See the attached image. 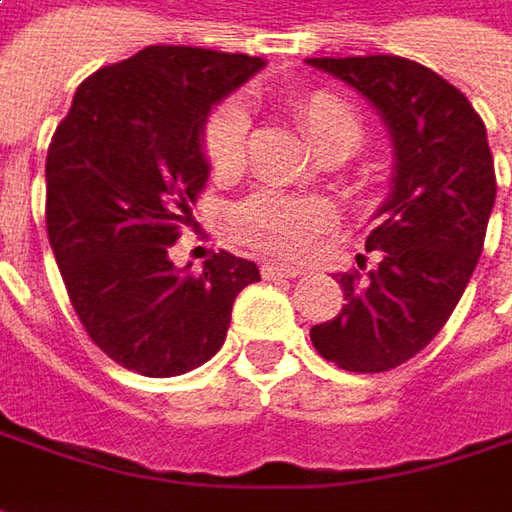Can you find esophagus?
Masks as SVG:
<instances>
[{
    "label": "esophagus",
    "mask_w": 512,
    "mask_h": 512,
    "mask_svg": "<svg viewBox=\"0 0 512 512\" xmlns=\"http://www.w3.org/2000/svg\"><path fill=\"white\" fill-rule=\"evenodd\" d=\"M303 272H306L303 266H291V263H272V260H266V263L260 266V274H263V277H300Z\"/></svg>",
    "instance_id": "34e87169"
}]
</instances>
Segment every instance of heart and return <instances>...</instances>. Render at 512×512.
I'll use <instances>...</instances> for the list:
<instances>
[{
	"label": "heart",
	"instance_id": "1",
	"mask_svg": "<svg viewBox=\"0 0 512 512\" xmlns=\"http://www.w3.org/2000/svg\"><path fill=\"white\" fill-rule=\"evenodd\" d=\"M294 115L309 135V141L323 152H351L362 141V118L357 110L328 90H314L294 104ZM249 133V115L240 101L218 104L203 124L201 144L206 164L218 175H229L240 167ZM331 223V206L317 198H300L277 189H263L235 206L232 229L243 243L280 257H297L309 252Z\"/></svg>",
	"mask_w": 512,
	"mask_h": 512
}]
</instances>
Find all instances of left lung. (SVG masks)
I'll return each mask as SVG.
<instances>
[{"label":"left lung","instance_id":"8db88e82","mask_svg":"<svg viewBox=\"0 0 512 512\" xmlns=\"http://www.w3.org/2000/svg\"><path fill=\"white\" fill-rule=\"evenodd\" d=\"M306 64L368 98L394 141L391 192L365 240L377 269L340 274L348 303L311 328V343L345 371H391L442 331L479 263L496 201L485 121L465 93L402 56Z\"/></svg>","mask_w":512,"mask_h":512}]
</instances>
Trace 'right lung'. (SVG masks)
I'll return each mask as SVG.
<instances>
[{
    "instance_id": "right-lung-1",
    "label": "right lung",
    "mask_w": 512,
    "mask_h": 512,
    "mask_svg": "<svg viewBox=\"0 0 512 512\" xmlns=\"http://www.w3.org/2000/svg\"><path fill=\"white\" fill-rule=\"evenodd\" d=\"M246 53L152 45L84 79L47 147V238L90 340L144 377H178L218 354L235 297L260 280L218 252L175 269L209 178L201 133L218 104L263 67Z\"/></svg>"
}]
</instances>
